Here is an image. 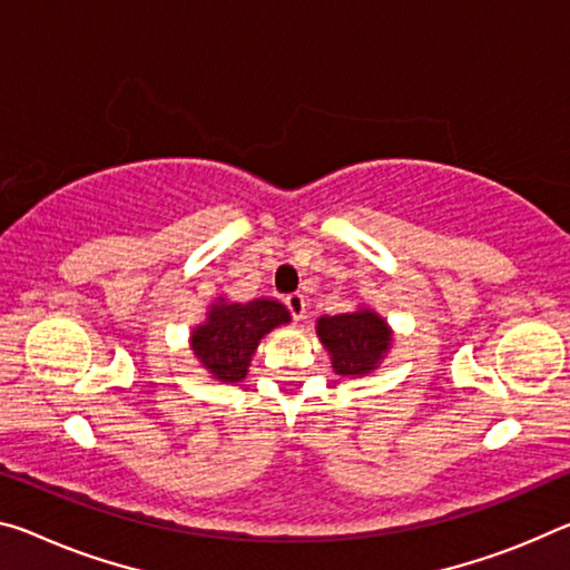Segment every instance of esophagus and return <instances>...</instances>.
Returning a JSON list of instances; mask_svg holds the SVG:
<instances>
[{
  "instance_id": "1",
  "label": "esophagus",
  "mask_w": 570,
  "mask_h": 570,
  "mask_svg": "<svg viewBox=\"0 0 570 570\" xmlns=\"http://www.w3.org/2000/svg\"><path fill=\"white\" fill-rule=\"evenodd\" d=\"M284 304H286V309H288V314H292V320L294 322H299V320H304V314H306V299H304V294H288V296H284Z\"/></svg>"
}]
</instances>
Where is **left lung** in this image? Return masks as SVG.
Segmentation results:
<instances>
[{"label": "left lung", "mask_w": 570, "mask_h": 570, "mask_svg": "<svg viewBox=\"0 0 570 570\" xmlns=\"http://www.w3.org/2000/svg\"><path fill=\"white\" fill-rule=\"evenodd\" d=\"M322 345L330 350L337 375H365L381 363L391 345V330L375 312L360 309L337 317H322L317 324Z\"/></svg>", "instance_id": "left-lung-1"}]
</instances>
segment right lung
I'll return each mask as SVG.
<instances>
[{"instance_id": "add662e5", "label": "right lung", "mask_w": 570, "mask_h": 570, "mask_svg": "<svg viewBox=\"0 0 570 570\" xmlns=\"http://www.w3.org/2000/svg\"><path fill=\"white\" fill-rule=\"evenodd\" d=\"M286 322V306L271 299L215 304L207 322L193 332V350L213 377L223 383H238L248 373L258 340Z\"/></svg>"}]
</instances>
